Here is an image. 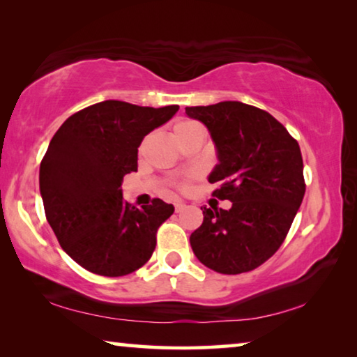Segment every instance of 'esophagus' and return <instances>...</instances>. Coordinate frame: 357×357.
<instances>
[{"mask_svg":"<svg viewBox=\"0 0 357 357\" xmlns=\"http://www.w3.org/2000/svg\"><path fill=\"white\" fill-rule=\"evenodd\" d=\"M184 209H185V204L184 203H176V204H174V211H176L178 214L183 213Z\"/></svg>","mask_w":357,"mask_h":357,"instance_id":"obj_1","label":"esophagus"}]
</instances>
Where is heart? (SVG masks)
Listing matches in <instances>:
<instances>
[{
    "instance_id": "heart-1",
    "label": "heart",
    "mask_w": 357,
    "mask_h": 357,
    "mask_svg": "<svg viewBox=\"0 0 357 357\" xmlns=\"http://www.w3.org/2000/svg\"><path fill=\"white\" fill-rule=\"evenodd\" d=\"M195 134H204V130L202 128L200 123H197V121L193 119H178L174 121L173 124V135L176 138V142H183L185 138H189ZM179 189L181 190H187L189 189V183L184 181V183L179 184Z\"/></svg>"
}]
</instances>
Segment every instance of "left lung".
Segmentation results:
<instances>
[{"label": "left lung", "instance_id": "obj_1", "mask_svg": "<svg viewBox=\"0 0 357 357\" xmlns=\"http://www.w3.org/2000/svg\"><path fill=\"white\" fill-rule=\"evenodd\" d=\"M185 113L202 121L215 143L213 197L231 202L228 211L202 208L192 250L215 273H249L279 250L304 198L299 144L273 114L238 100L185 107Z\"/></svg>", "mask_w": 357, "mask_h": 357}]
</instances>
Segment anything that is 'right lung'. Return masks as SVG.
Segmentation results:
<instances>
[{"label":"right lung","instance_id":"1","mask_svg":"<svg viewBox=\"0 0 357 357\" xmlns=\"http://www.w3.org/2000/svg\"><path fill=\"white\" fill-rule=\"evenodd\" d=\"M178 110L104 100L72 114L53 135L39 172L45 217L63 250L89 273L128 275L153 255L173 204L154 198L137 208L123 200L121 183L137 172L144 135Z\"/></svg>","mask_w":357,"mask_h":357}]
</instances>
